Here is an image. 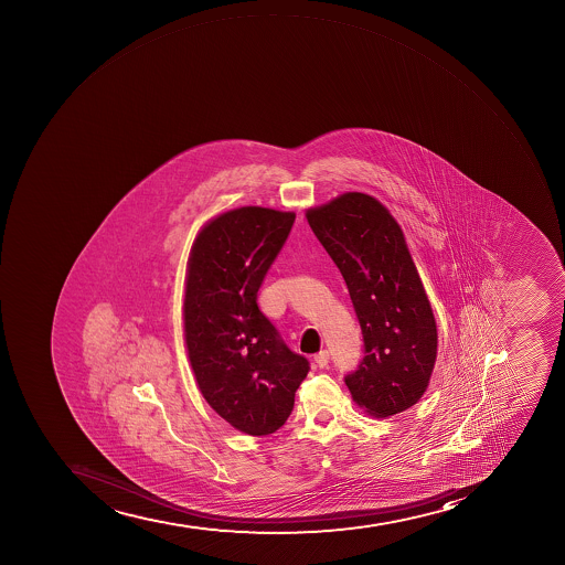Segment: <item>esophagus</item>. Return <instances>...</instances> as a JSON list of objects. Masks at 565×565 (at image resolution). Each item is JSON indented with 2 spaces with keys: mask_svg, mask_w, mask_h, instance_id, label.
<instances>
[{
  "mask_svg": "<svg viewBox=\"0 0 565 565\" xmlns=\"http://www.w3.org/2000/svg\"><path fill=\"white\" fill-rule=\"evenodd\" d=\"M330 355L327 350H321L320 354L315 355L316 365L320 366V369H324V366H329Z\"/></svg>",
  "mask_w": 565,
  "mask_h": 565,
  "instance_id": "34e87169",
  "label": "esophagus"
}]
</instances>
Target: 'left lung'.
Returning <instances> with one entry per match:
<instances>
[{"mask_svg": "<svg viewBox=\"0 0 565 565\" xmlns=\"http://www.w3.org/2000/svg\"><path fill=\"white\" fill-rule=\"evenodd\" d=\"M338 265L363 334V360L345 375L358 405L375 417L423 397L437 358V327L405 236L374 196L345 193L307 213Z\"/></svg>", "mask_w": 565, "mask_h": 565, "instance_id": "1", "label": "left lung"}]
</instances>
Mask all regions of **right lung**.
<instances>
[{"label": "right lung", "mask_w": 565, "mask_h": 565, "mask_svg": "<svg viewBox=\"0 0 565 565\" xmlns=\"http://www.w3.org/2000/svg\"><path fill=\"white\" fill-rule=\"evenodd\" d=\"M295 213L241 207L196 236L185 284V345L204 399L244 434L285 425L310 363L287 347L258 307Z\"/></svg>", "instance_id": "1"}]
</instances>
